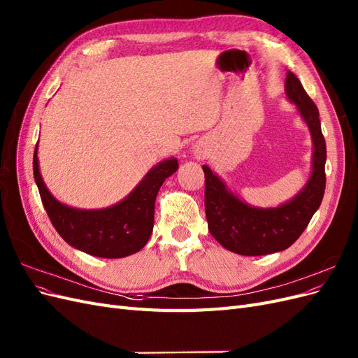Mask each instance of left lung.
Masks as SVG:
<instances>
[{"label": "left lung", "mask_w": 358, "mask_h": 358, "mask_svg": "<svg viewBox=\"0 0 358 358\" xmlns=\"http://www.w3.org/2000/svg\"><path fill=\"white\" fill-rule=\"evenodd\" d=\"M285 94L308 125L313 145L310 176L294 197L278 208H255L242 201L216 173L203 166L209 231L225 249L236 254L257 257L284 251L305 231L322 201L327 150L320 112L291 71L287 73Z\"/></svg>", "instance_id": "8db88e82"}]
</instances>
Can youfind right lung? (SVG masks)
<instances>
[{
    "instance_id": "right-lung-1",
    "label": "right lung",
    "mask_w": 358,
    "mask_h": 358,
    "mask_svg": "<svg viewBox=\"0 0 358 358\" xmlns=\"http://www.w3.org/2000/svg\"><path fill=\"white\" fill-rule=\"evenodd\" d=\"M38 145L32 169L43 206L52 225L70 246L100 258H122L138 252L154 229L157 194L164 180L179 169L176 158L158 162L138 185L119 203L104 209H76L52 196L38 167Z\"/></svg>"
}]
</instances>
